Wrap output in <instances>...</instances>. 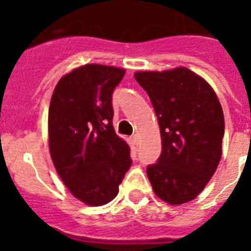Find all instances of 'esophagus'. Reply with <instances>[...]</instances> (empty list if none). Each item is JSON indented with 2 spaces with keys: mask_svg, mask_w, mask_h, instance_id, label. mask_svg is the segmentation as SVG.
Returning <instances> with one entry per match:
<instances>
[{
  "mask_svg": "<svg viewBox=\"0 0 251 251\" xmlns=\"http://www.w3.org/2000/svg\"><path fill=\"white\" fill-rule=\"evenodd\" d=\"M131 141H132V144H134V145H136V147H138L139 144H140V136H139L138 134H135V135H132V138H131Z\"/></svg>",
  "mask_w": 251,
  "mask_h": 251,
  "instance_id": "obj_1",
  "label": "esophagus"
}]
</instances>
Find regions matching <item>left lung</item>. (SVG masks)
I'll return each mask as SVG.
<instances>
[{
    "label": "left lung",
    "instance_id": "1",
    "mask_svg": "<svg viewBox=\"0 0 251 251\" xmlns=\"http://www.w3.org/2000/svg\"><path fill=\"white\" fill-rule=\"evenodd\" d=\"M134 75L150 97L162 135V154L147 168L148 178L160 200L187 203L207 186L221 159V104L212 87L184 67Z\"/></svg>",
    "mask_w": 251,
    "mask_h": 251
}]
</instances>
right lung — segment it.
Returning a JSON list of instances; mask_svg holds the SVG:
<instances>
[{
	"mask_svg": "<svg viewBox=\"0 0 251 251\" xmlns=\"http://www.w3.org/2000/svg\"><path fill=\"white\" fill-rule=\"evenodd\" d=\"M124 75L110 65H82L60 78L50 101V156L72 195L89 206L112 201L131 165L112 125V93Z\"/></svg>",
	"mask_w": 251,
	"mask_h": 251,
	"instance_id": "obj_1",
	"label": "right lung"
}]
</instances>
